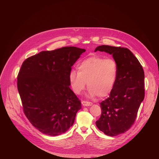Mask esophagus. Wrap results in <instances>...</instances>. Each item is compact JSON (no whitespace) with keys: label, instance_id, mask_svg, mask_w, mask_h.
Returning <instances> with one entry per match:
<instances>
[{"label":"esophagus","instance_id":"obj_1","mask_svg":"<svg viewBox=\"0 0 159 159\" xmlns=\"http://www.w3.org/2000/svg\"><path fill=\"white\" fill-rule=\"evenodd\" d=\"M82 104L83 106H91L93 104L92 102H90L89 101H82Z\"/></svg>","mask_w":159,"mask_h":159}]
</instances>
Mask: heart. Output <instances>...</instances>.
<instances>
[{
    "label": "heart",
    "mask_w": 159,
    "mask_h": 159,
    "mask_svg": "<svg viewBox=\"0 0 159 159\" xmlns=\"http://www.w3.org/2000/svg\"><path fill=\"white\" fill-rule=\"evenodd\" d=\"M78 72L72 70L69 80L74 92L80 94L86 87L90 97L104 98L115 87L118 74V63L112 58L101 57H89L77 66Z\"/></svg>",
    "instance_id": "heart-1"
}]
</instances>
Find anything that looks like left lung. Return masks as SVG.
Instances as JSON below:
<instances>
[{"mask_svg":"<svg viewBox=\"0 0 159 159\" xmlns=\"http://www.w3.org/2000/svg\"><path fill=\"white\" fill-rule=\"evenodd\" d=\"M112 55L118 63L116 82L109 98L100 103L101 115L96 121L99 129L115 137L128 131L134 124L145 97L144 71L142 65L128 48L101 45L95 52Z\"/></svg>","mask_w":159,"mask_h":159,"instance_id":"left-lung-1","label":"left lung"}]
</instances>
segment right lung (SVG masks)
<instances>
[{"instance_id":"1","label":"right lung","mask_w":159,"mask_h":159,"mask_svg":"<svg viewBox=\"0 0 159 159\" xmlns=\"http://www.w3.org/2000/svg\"><path fill=\"white\" fill-rule=\"evenodd\" d=\"M85 49L66 47L26 58L17 75L22 109L41 133L57 136L74 123L81 102L69 87L72 66Z\"/></svg>"}]
</instances>
